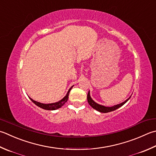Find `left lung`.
I'll return each mask as SVG.
<instances>
[{
    "instance_id": "left-lung-1",
    "label": "left lung",
    "mask_w": 156,
    "mask_h": 156,
    "mask_svg": "<svg viewBox=\"0 0 156 156\" xmlns=\"http://www.w3.org/2000/svg\"><path fill=\"white\" fill-rule=\"evenodd\" d=\"M130 98V97H129V99H126L125 101L124 102L120 103V104H118L116 105H114V106H112V107H105L103 105H101L97 104V103H95L94 101L91 99V97L90 96V92L88 91V94H87V100H88V102L89 103V105L92 107V108L94 109H96V110L99 111L100 112H102V113H108V112H110L112 111H114L115 109H118L119 108H120L121 106H122L124 104H125L129 100V99Z\"/></svg>"
}]
</instances>
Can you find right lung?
I'll use <instances>...</instances> for the list:
<instances>
[{"mask_svg": "<svg viewBox=\"0 0 156 156\" xmlns=\"http://www.w3.org/2000/svg\"><path fill=\"white\" fill-rule=\"evenodd\" d=\"M73 87V86L69 88L68 93L66 95V97L63 98L62 100L59 101H58L57 103H49V104H44V103H39L36 101H34L33 99H32L31 98H30L31 99L32 101L36 104L37 106L40 107L41 108H42L44 109H47V110H55V109H59L61 107H62L65 103L67 102V101L68 99V97H69V94L70 90H71L72 88Z\"/></svg>", "mask_w": 156, "mask_h": 156, "instance_id": "1", "label": "right lung"}]
</instances>
